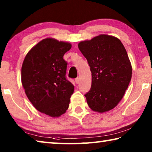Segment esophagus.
Instances as JSON below:
<instances>
[{"instance_id": "34e87169", "label": "esophagus", "mask_w": 152, "mask_h": 152, "mask_svg": "<svg viewBox=\"0 0 152 152\" xmlns=\"http://www.w3.org/2000/svg\"><path fill=\"white\" fill-rule=\"evenodd\" d=\"M75 82H76V84H79V82H80V79H79V78H76L75 79Z\"/></svg>"}]
</instances>
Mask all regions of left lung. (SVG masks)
<instances>
[{
	"mask_svg": "<svg viewBox=\"0 0 152 152\" xmlns=\"http://www.w3.org/2000/svg\"><path fill=\"white\" fill-rule=\"evenodd\" d=\"M91 67L92 85L85 94L95 112L111 110L121 101L132 76V67L124 45L114 36L101 34L78 43Z\"/></svg>",
	"mask_w": 152,
	"mask_h": 152,
	"instance_id": "left-lung-1",
	"label": "left lung"
}]
</instances>
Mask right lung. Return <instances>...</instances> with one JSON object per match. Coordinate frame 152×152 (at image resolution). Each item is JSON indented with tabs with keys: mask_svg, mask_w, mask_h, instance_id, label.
Here are the masks:
<instances>
[{
	"mask_svg": "<svg viewBox=\"0 0 152 152\" xmlns=\"http://www.w3.org/2000/svg\"><path fill=\"white\" fill-rule=\"evenodd\" d=\"M70 43L46 38L31 49L23 62L21 82L36 109L59 117L68 109L74 86L66 78L67 63L63 56Z\"/></svg>",
	"mask_w": 152,
	"mask_h": 152,
	"instance_id": "add662e5",
	"label": "right lung"
}]
</instances>
